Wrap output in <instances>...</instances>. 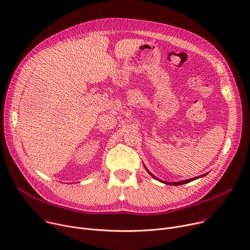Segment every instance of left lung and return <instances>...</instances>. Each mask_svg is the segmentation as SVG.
<instances>
[{
	"label": "left lung",
	"instance_id": "obj_1",
	"mask_svg": "<svg viewBox=\"0 0 250 250\" xmlns=\"http://www.w3.org/2000/svg\"><path fill=\"white\" fill-rule=\"evenodd\" d=\"M146 167V166H145ZM146 171L153 177V178H155L156 180H158V181H160L161 183H164V184H168V185H173V186H178V185H182V184H186V183H189V182H191V181H194V180H196V179H199V178H201V177H204V176H206L208 173H206V174H204V175H201V176H198V177H194V178H191V179H188V180H184V181H179V182H166V181H162V180H160V179H158L157 177H155L154 175H152L148 170H147V168L146 167Z\"/></svg>",
	"mask_w": 250,
	"mask_h": 250
}]
</instances>
